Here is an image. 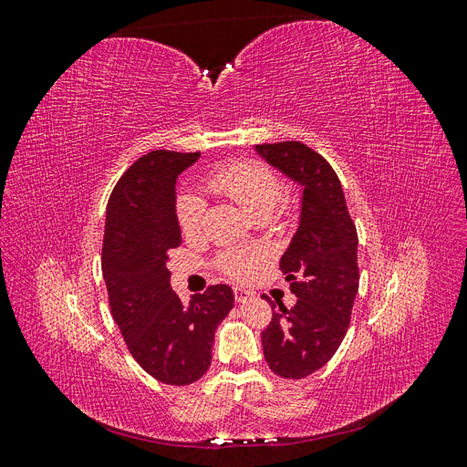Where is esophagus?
<instances>
[{"label":"esophagus","mask_w":467,"mask_h":467,"mask_svg":"<svg viewBox=\"0 0 467 467\" xmlns=\"http://www.w3.org/2000/svg\"><path fill=\"white\" fill-rule=\"evenodd\" d=\"M234 298H235L237 304H245V302H249L251 298H255V294L245 290V288H237V286H235V288H234Z\"/></svg>","instance_id":"obj_1"}]
</instances>
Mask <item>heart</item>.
Listing matches in <instances>:
<instances>
[{
  "label": "heart",
  "mask_w": 467,
  "mask_h": 467,
  "mask_svg": "<svg viewBox=\"0 0 467 467\" xmlns=\"http://www.w3.org/2000/svg\"><path fill=\"white\" fill-rule=\"evenodd\" d=\"M206 189L228 196L245 208L249 214H271L282 199V182L271 167L255 160H232L216 165L204 175ZM204 201L199 194L187 192L177 199V222L185 237H194L202 228ZM259 263L257 253H223L218 268L230 278L247 280Z\"/></svg>",
  "instance_id": "b5f03b06"
}]
</instances>
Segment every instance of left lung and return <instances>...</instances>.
Returning a JSON list of instances; mask_svg holds the SVG:
<instances>
[{
  "instance_id": "8db88e82",
  "label": "left lung",
  "mask_w": 467,
  "mask_h": 467,
  "mask_svg": "<svg viewBox=\"0 0 467 467\" xmlns=\"http://www.w3.org/2000/svg\"><path fill=\"white\" fill-rule=\"evenodd\" d=\"M257 151L304 187L298 232L280 259L298 302L290 309L278 304L261 333L268 368L300 379L327 364L347 335L360 280L357 225L341 181L321 153L294 140L259 144Z\"/></svg>"
}]
</instances>
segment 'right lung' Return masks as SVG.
<instances>
[{"mask_svg": "<svg viewBox=\"0 0 467 467\" xmlns=\"http://www.w3.org/2000/svg\"><path fill=\"white\" fill-rule=\"evenodd\" d=\"M201 151L155 150L119 179L107 204L101 266L112 319L134 360L169 386L201 379L212 362L218 323L234 307L225 285L208 286L189 306L171 290L165 261L181 245L177 177Z\"/></svg>", "mask_w": 467, "mask_h": 467, "instance_id": "right-lung-1", "label": "right lung"}]
</instances>
